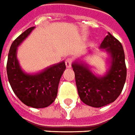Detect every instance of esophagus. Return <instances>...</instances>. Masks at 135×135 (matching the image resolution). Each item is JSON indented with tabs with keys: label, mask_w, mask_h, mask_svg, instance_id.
Listing matches in <instances>:
<instances>
[{
	"label": "esophagus",
	"mask_w": 135,
	"mask_h": 135,
	"mask_svg": "<svg viewBox=\"0 0 135 135\" xmlns=\"http://www.w3.org/2000/svg\"><path fill=\"white\" fill-rule=\"evenodd\" d=\"M73 63V59L71 58H67L66 59V61H65V64H66V66L67 68H71V64Z\"/></svg>",
	"instance_id": "esophagus-1"
}]
</instances>
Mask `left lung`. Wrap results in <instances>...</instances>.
I'll return each mask as SVG.
<instances>
[{"instance_id": "obj_1", "label": "left lung", "mask_w": 135, "mask_h": 135, "mask_svg": "<svg viewBox=\"0 0 135 135\" xmlns=\"http://www.w3.org/2000/svg\"><path fill=\"white\" fill-rule=\"evenodd\" d=\"M100 47L105 49L112 59L110 69L104 76H94L82 63L72 64L79 96L84 103L93 107H102L114 102L123 89L127 77L122 44L108 33Z\"/></svg>"}]
</instances>
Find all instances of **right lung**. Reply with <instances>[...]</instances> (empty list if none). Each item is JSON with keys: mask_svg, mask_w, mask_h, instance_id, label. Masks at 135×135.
I'll return each instance as SVG.
<instances>
[{"mask_svg": "<svg viewBox=\"0 0 135 135\" xmlns=\"http://www.w3.org/2000/svg\"><path fill=\"white\" fill-rule=\"evenodd\" d=\"M34 28H28L12 43L7 61V75L13 92L23 103L33 108H44L52 104L57 96L66 65L62 61L35 75L26 74L21 70L16 58L17 47Z\"/></svg>", "mask_w": 135, "mask_h": 135, "instance_id": "add662e5", "label": "right lung"}]
</instances>
